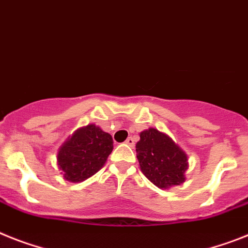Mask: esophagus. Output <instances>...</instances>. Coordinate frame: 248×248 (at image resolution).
<instances>
[{
    "instance_id": "34e87169",
    "label": "esophagus",
    "mask_w": 248,
    "mask_h": 248,
    "mask_svg": "<svg viewBox=\"0 0 248 248\" xmlns=\"http://www.w3.org/2000/svg\"><path fill=\"white\" fill-rule=\"evenodd\" d=\"M126 143H127L128 146L134 147L135 146V139H134V137H128L127 140H126Z\"/></svg>"
}]
</instances>
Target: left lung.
Here are the masks:
<instances>
[{"mask_svg":"<svg viewBox=\"0 0 248 248\" xmlns=\"http://www.w3.org/2000/svg\"><path fill=\"white\" fill-rule=\"evenodd\" d=\"M136 155L141 171L157 188H170L185 182L188 169L186 154L168 135L156 128L140 134Z\"/></svg>","mask_w":248,"mask_h":248,"instance_id":"obj_1","label":"left lung"}]
</instances>
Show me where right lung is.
Here are the masks:
<instances>
[{
	"instance_id": "obj_1",
	"label": "right lung",
	"mask_w": 248,
	"mask_h": 248,
	"mask_svg": "<svg viewBox=\"0 0 248 248\" xmlns=\"http://www.w3.org/2000/svg\"><path fill=\"white\" fill-rule=\"evenodd\" d=\"M112 136L95 124H88L60 147L58 165L68 182H83L98 171L112 153Z\"/></svg>"
}]
</instances>
